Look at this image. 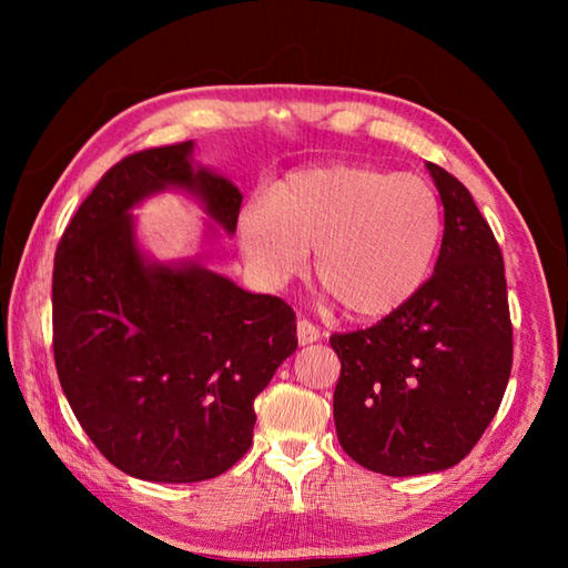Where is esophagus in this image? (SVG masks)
<instances>
[{"label":"esophagus","instance_id":"esophagus-1","mask_svg":"<svg viewBox=\"0 0 568 568\" xmlns=\"http://www.w3.org/2000/svg\"><path fill=\"white\" fill-rule=\"evenodd\" d=\"M320 336H322V332H320V327H317V324L315 322H310V320H300L297 322V342L300 344H312V342H317L320 339Z\"/></svg>","mask_w":568,"mask_h":568}]
</instances>
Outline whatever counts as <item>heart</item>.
I'll return each instance as SVG.
<instances>
[{
    "instance_id": "obj_1",
    "label": "heart",
    "mask_w": 568,
    "mask_h": 568,
    "mask_svg": "<svg viewBox=\"0 0 568 568\" xmlns=\"http://www.w3.org/2000/svg\"><path fill=\"white\" fill-rule=\"evenodd\" d=\"M442 204L417 175L366 165L297 173L239 214V239L261 281L283 285L317 251V281L354 317H383L429 277Z\"/></svg>"
}]
</instances>
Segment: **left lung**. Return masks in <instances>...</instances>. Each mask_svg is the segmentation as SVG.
I'll list each match as a JSON object with an SVG mask.
<instances>
[{
	"mask_svg": "<svg viewBox=\"0 0 568 568\" xmlns=\"http://www.w3.org/2000/svg\"><path fill=\"white\" fill-rule=\"evenodd\" d=\"M427 168L444 204L434 273L373 327L329 336L342 361L336 437L356 464L385 476L462 462L496 417L513 368L498 241L464 183Z\"/></svg>",
	"mask_w": 568,
	"mask_h": 568,
	"instance_id": "1",
	"label": "left lung"
}]
</instances>
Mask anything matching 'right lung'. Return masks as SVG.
Here are the masks:
<instances>
[{
    "instance_id": "right-lung-1",
    "label": "right lung",
    "mask_w": 568,
    "mask_h": 568,
    "mask_svg": "<svg viewBox=\"0 0 568 568\" xmlns=\"http://www.w3.org/2000/svg\"><path fill=\"white\" fill-rule=\"evenodd\" d=\"M192 141L114 163L72 214L53 263V358L106 462L159 484L224 474L248 452L253 397L295 354V312L202 265H149L129 210L185 187L234 232L241 192L192 168Z\"/></svg>"
}]
</instances>
